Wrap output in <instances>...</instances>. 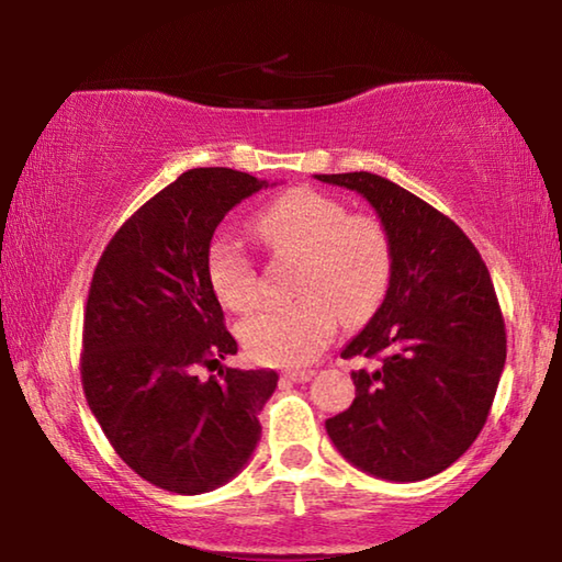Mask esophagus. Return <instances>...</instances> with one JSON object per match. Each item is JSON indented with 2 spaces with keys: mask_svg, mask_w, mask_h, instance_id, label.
Returning a JSON list of instances; mask_svg holds the SVG:
<instances>
[{
  "mask_svg": "<svg viewBox=\"0 0 562 562\" xmlns=\"http://www.w3.org/2000/svg\"><path fill=\"white\" fill-rule=\"evenodd\" d=\"M312 376H315V372H312V369H284V372H282L284 382H294V384L310 382Z\"/></svg>",
  "mask_w": 562,
  "mask_h": 562,
  "instance_id": "34e87169",
  "label": "esophagus"
}]
</instances>
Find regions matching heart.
<instances>
[{
    "label": "heart",
    "instance_id": "heart-1",
    "mask_svg": "<svg viewBox=\"0 0 562 562\" xmlns=\"http://www.w3.org/2000/svg\"><path fill=\"white\" fill-rule=\"evenodd\" d=\"M252 231L274 255L300 258L294 294L240 325V339L262 364H304L325 349L337 322L361 325L384 302L392 280V243L372 215H349L345 203L312 188H294L255 215ZM207 280L227 310L258 307L252 260L227 237L207 247Z\"/></svg>",
    "mask_w": 562,
    "mask_h": 562
}]
</instances>
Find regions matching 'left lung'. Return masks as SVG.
Here are the masks:
<instances>
[{"label": "left lung", "mask_w": 562, "mask_h": 562, "mask_svg": "<svg viewBox=\"0 0 562 562\" xmlns=\"http://www.w3.org/2000/svg\"><path fill=\"white\" fill-rule=\"evenodd\" d=\"M364 195L392 243V280L369 325L341 357L357 396L327 434L357 469L424 481L461 459L486 424L506 364V325L486 262L443 215L382 176H315Z\"/></svg>", "instance_id": "obj_1"}]
</instances>
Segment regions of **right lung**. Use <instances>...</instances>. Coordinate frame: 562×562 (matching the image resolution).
Instances as JSON below:
<instances>
[{"instance_id":"obj_1","label":"right lung","mask_w":562,"mask_h":562,"mask_svg":"<svg viewBox=\"0 0 562 562\" xmlns=\"http://www.w3.org/2000/svg\"><path fill=\"white\" fill-rule=\"evenodd\" d=\"M268 188L233 168H193L123 223L93 270L81 384L123 463L180 496L223 486L260 441L272 369L195 376L235 355L207 280V247L227 211Z\"/></svg>"}]
</instances>
